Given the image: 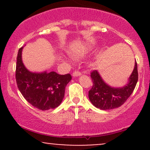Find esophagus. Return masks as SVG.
I'll list each match as a JSON object with an SVG mask.
<instances>
[{
  "mask_svg": "<svg viewBox=\"0 0 150 150\" xmlns=\"http://www.w3.org/2000/svg\"><path fill=\"white\" fill-rule=\"evenodd\" d=\"M82 75V73H80V71H74L73 73V77H77V76H80V75Z\"/></svg>",
  "mask_w": 150,
  "mask_h": 150,
  "instance_id": "obj_1",
  "label": "esophagus"
}]
</instances>
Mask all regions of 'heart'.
<instances>
[{
  "instance_id": "b5f03b06",
  "label": "heart",
  "mask_w": 150,
  "mask_h": 150,
  "mask_svg": "<svg viewBox=\"0 0 150 150\" xmlns=\"http://www.w3.org/2000/svg\"><path fill=\"white\" fill-rule=\"evenodd\" d=\"M83 54H84V53H81V54H80V56H82Z\"/></svg>"
}]
</instances>
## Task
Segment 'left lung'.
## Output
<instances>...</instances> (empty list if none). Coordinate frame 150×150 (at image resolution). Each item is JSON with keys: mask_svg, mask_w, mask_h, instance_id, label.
Returning <instances> with one entry per match:
<instances>
[{"mask_svg": "<svg viewBox=\"0 0 150 150\" xmlns=\"http://www.w3.org/2000/svg\"><path fill=\"white\" fill-rule=\"evenodd\" d=\"M91 78L93 85L89 91V99L92 104L101 110L118 108L131 95L137 84L138 80L137 62L135 61V68L129 77L128 84L123 87L115 88L107 85L97 70L91 73Z\"/></svg>", "mask_w": 150, "mask_h": 150, "instance_id": "obj_1", "label": "left lung"}]
</instances>
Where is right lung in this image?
<instances>
[{"label": "right lung", "instance_id": "add662e5", "mask_svg": "<svg viewBox=\"0 0 150 150\" xmlns=\"http://www.w3.org/2000/svg\"><path fill=\"white\" fill-rule=\"evenodd\" d=\"M22 49L18 51L15 71L20 92L30 104L42 111L58 107L63 101L65 87L71 80V75H59L54 71L30 72L22 63Z\"/></svg>", "mask_w": 150, "mask_h": 150}]
</instances>
